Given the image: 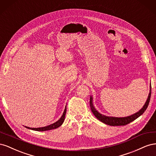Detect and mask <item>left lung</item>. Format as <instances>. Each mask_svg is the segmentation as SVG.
I'll use <instances>...</instances> for the list:
<instances>
[{"label": "left lung", "instance_id": "8db88e82", "mask_svg": "<svg viewBox=\"0 0 156 156\" xmlns=\"http://www.w3.org/2000/svg\"><path fill=\"white\" fill-rule=\"evenodd\" d=\"M150 97H151V90L149 93L148 99H147V100H146L144 105L139 112H136L135 114H134V115H132L131 116H127V117H123V118L106 116H104V115L100 114V113H99L96 110V108L94 107L93 103H92V97L90 98V106L91 111L93 112V114L94 115V116H95L99 120H100L101 122H102L103 123L109 125V126H125V125L129 124L130 122H133V120H135V119H137V118H139L140 115H142L143 114L144 111H146V108H147L148 106L150 100Z\"/></svg>", "mask_w": 156, "mask_h": 156}]
</instances>
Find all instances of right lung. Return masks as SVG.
Segmentation results:
<instances>
[{
  "instance_id": "add662e5",
  "label": "right lung",
  "mask_w": 156,
  "mask_h": 156,
  "mask_svg": "<svg viewBox=\"0 0 156 156\" xmlns=\"http://www.w3.org/2000/svg\"><path fill=\"white\" fill-rule=\"evenodd\" d=\"M66 107H65L64 111L63 112L62 116H61L60 119L57 121L55 123L51 124L49 126H45V127H38V128H31V127H26L27 128L30 129L32 130H35V131H48V130H51V129H56L57 127H60L61 125L62 124V123L64 121L65 119V116H66Z\"/></svg>"
}]
</instances>
